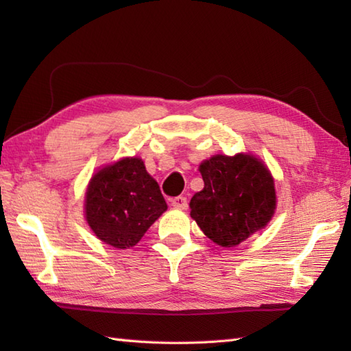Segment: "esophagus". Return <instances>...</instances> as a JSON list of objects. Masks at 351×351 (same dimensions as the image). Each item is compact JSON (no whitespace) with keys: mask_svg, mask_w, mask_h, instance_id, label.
<instances>
[{"mask_svg":"<svg viewBox=\"0 0 351 351\" xmlns=\"http://www.w3.org/2000/svg\"><path fill=\"white\" fill-rule=\"evenodd\" d=\"M170 202H171V206L178 208V210H187V206H189L187 197H184V196H176L171 199Z\"/></svg>","mask_w":351,"mask_h":351,"instance_id":"obj_1","label":"esophagus"}]
</instances>
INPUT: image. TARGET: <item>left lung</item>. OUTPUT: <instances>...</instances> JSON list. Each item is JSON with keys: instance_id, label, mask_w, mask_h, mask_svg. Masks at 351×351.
I'll use <instances>...</instances> for the list:
<instances>
[{"instance_id": "8db88e82", "label": "left lung", "mask_w": 351, "mask_h": 351, "mask_svg": "<svg viewBox=\"0 0 351 351\" xmlns=\"http://www.w3.org/2000/svg\"><path fill=\"white\" fill-rule=\"evenodd\" d=\"M205 182L190 200V215L221 247H234L263 229L276 210L274 181L253 155H214L200 164Z\"/></svg>"}]
</instances>
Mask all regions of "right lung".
<instances>
[{"label":"right lung","mask_w":351,"mask_h":351,"mask_svg":"<svg viewBox=\"0 0 351 351\" xmlns=\"http://www.w3.org/2000/svg\"><path fill=\"white\" fill-rule=\"evenodd\" d=\"M166 210L160 185L140 158H123L101 169L87 187L88 226L116 249L136 245Z\"/></svg>","instance_id":"right-lung-1"}]
</instances>
